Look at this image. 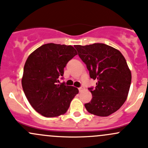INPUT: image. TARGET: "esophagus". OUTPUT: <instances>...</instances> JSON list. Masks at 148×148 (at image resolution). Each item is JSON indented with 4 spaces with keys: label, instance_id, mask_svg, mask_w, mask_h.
Returning a JSON list of instances; mask_svg holds the SVG:
<instances>
[{
    "label": "esophagus",
    "instance_id": "esophagus-1",
    "mask_svg": "<svg viewBox=\"0 0 148 148\" xmlns=\"http://www.w3.org/2000/svg\"><path fill=\"white\" fill-rule=\"evenodd\" d=\"M84 89V86H81V87L79 88V92H82Z\"/></svg>",
    "mask_w": 148,
    "mask_h": 148
}]
</instances>
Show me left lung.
Returning a JSON list of instances; mask_svg holds the SVG:
<instances>
[{"mask_svg":"<svg viewBox=\"0 0 148 148\" xmlns=\"http://www.w3.org/2000/svg\"><path fill=\"white\" fill-rule=\"evenodd\" d=\"M79 56L86 65L89 76L97 79L90 102L84 104L91 114L107 117L115 112L126 101L132 74L123 55L104 44L75 45Z\"/></svg>","mask_w":148,"mask_h":148,"instance_id":"obj_1","label":"left lung"}]
</instances>
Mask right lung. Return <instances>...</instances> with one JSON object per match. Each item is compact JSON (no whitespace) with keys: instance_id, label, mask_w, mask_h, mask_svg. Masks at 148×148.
<instances>
[{"instance_id":"1","label":"right lung","mask_w":148,"mask_h":148,"mask_svg":"<svg viewBox=\"0 0 148 148\" xmlns=\"http://www.w3.org/2000/svg\"><path fill=\"white\" fill-rule=\"evenodd\" d=\"M77 54L73 46L44 44L28 57L21 79L25 95L33 108L46 117L65 114L79 93L77 88L59 84L67 62Z\"/></svg>"}]
</instances>
